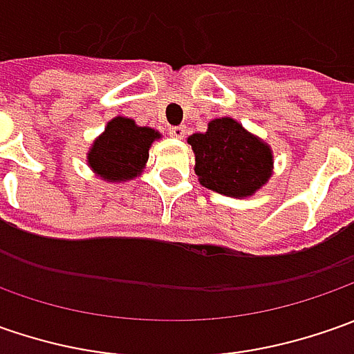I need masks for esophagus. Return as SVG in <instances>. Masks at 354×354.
<instances>
[{"label": "esophagus", "mask_w": 354, "mask_h": 354, "mask_svg": "<svg viewBox=\"0 0 354 354\" xmlns=\"http://www.w3.org/2000/svg\"><path fill=\"white\" fill-rule=\"evenodd\" d=\"M185 133H187V129H185L183 126H171L169 128L171 138H177V140H181V138H185Z\"/></svg>", "instance_id": "1"}]
</instances>
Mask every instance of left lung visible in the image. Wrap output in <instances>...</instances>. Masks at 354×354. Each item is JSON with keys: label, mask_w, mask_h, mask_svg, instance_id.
I'll list each match as a JSON object with an SVG mask.
<instances>
[{"label": "left lung", "mask_w": 354, "mask_h": 354, "mask_svg": "<svg viewBox=\"0 0 354 354\" xmlns=\"http://www.w3.org/2000/svg\"><path fill=\"white\" fill-rule=\"evenodd\" d=\"M187 142L195 153L198 183L226 197H252L274 173L270 143L234 118H214L207 131L189 136Z\"/></svg>", "instance_id": "left-lung-1"}]
</instances>
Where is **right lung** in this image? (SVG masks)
<instances>
[{
    "label": "right lung",
    "mask_w": 354,
    "mask_h": 354,
    "mask_svg": "<svg viewBox=\"0 0 354 354\" xmlns=\"http://www.w3.org/2000/svg\"><path fill=\"white\" fill-rule=\"evenodd\" d=\"M159 138L157 129L138 126L131 118H112L88 147L86 163L106 183H126L142 175L149 159V147Z\"/></svg>",
    "instance_id": "obj_1"
}]
</instances>
